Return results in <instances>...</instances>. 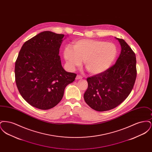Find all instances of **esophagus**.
I'll return each instance as SVG.
<instances>
[{"mask_svg":"<svg viewBox=\"0 0 152 152\" xmlns=\"http://www.w3.org/2000/svg\"><path fill=\"white\" fill-rule=\"evenodd\" d=\"M82 78H83L82 76H81L80 75H77V76H76V80L81 79Z\"/></svg>","mask_w":152,"mask_h":152,"instance_id":"esophagus-1","label":"esophagus"}]
</instances>
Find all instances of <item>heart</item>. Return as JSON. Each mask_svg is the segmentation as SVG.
I'll list each match as a JSON object with an SVG mask.
<instances>
[{
  "instance_id": "1",
  "label": "heart",
  "mask_w": 152,
  "mask_h": 152,
  "mask_svg": "<svg viewBox=\"0 0 152 152\" xmlns=\"http://www.w3.org/2000/svg\"><path fill=\"white\" fill-rule=\"evenodd\" d=\"M117 53L115 44L100 40L81 39L73 42L72 48L66 45L63 57L69 69L73 71L81 61L88 72L99 75L106 71L114 61Z\"/></svg>"
}]
</instances>
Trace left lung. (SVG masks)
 <instances>
[{"label": "left lung", "mask_w": 152, "mask_h": 152, "mask_svg": "<svg viewBox=\"0 0 152 152\" xmlns=\"http://www.w3.org/2000/svg\"><path fill=\"white\" fill-rule=\"evenodd\" d=\"M116 39L121 47L116 63L104 72L87 79L84 100L99 112L112 109L122 103L130 94L137 76L134 52L124 40Z\"/></svg>", "instance_id": "1"}]
</instances>
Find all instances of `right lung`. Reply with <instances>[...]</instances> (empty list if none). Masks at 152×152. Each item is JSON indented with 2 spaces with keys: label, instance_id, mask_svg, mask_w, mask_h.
I'll return each instance as SVG.
<instances>
[{
  "label": "right lung",
  "instance_id": "add662e5",
  "mask_svg": "<svg viewBox=\"0 0 152 152\" xmlns=\"http://www.w3.org/2000/svg\"><path fill=\"white\" fill-rule=\"evenodd\" d=\"M64 35L44 31L26 42L15 66V81L19 93L29 104L47 110L62 99L65 87L76 74L63 69L59 49Z\"/></svg>",
  "mask_w": 152,
  "mask_h": 152
}]
</instances>
